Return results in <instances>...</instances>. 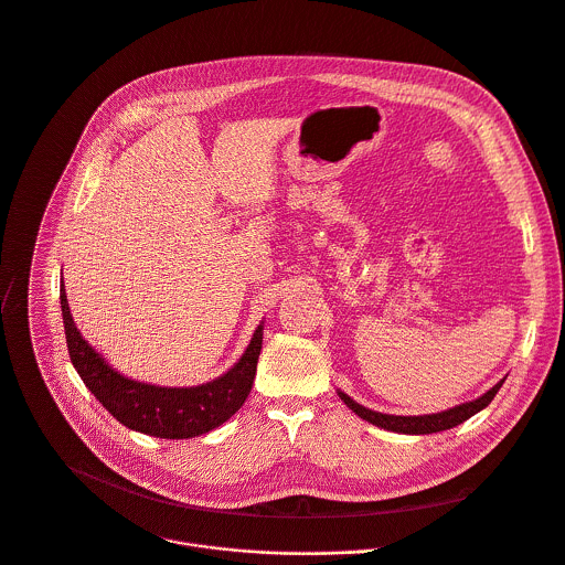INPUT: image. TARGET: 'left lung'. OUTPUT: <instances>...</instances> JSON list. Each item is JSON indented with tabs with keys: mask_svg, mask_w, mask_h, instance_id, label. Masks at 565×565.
I'll return each mask as SVG.
<instances>
[{
	"mask_svg": "<svg viewBox=\"0 0 565 565\" xmlns=\"http://www.w3.org/2000/svg\"><path fill=\"white\" fill-rule=\"evenodd\" d=\"M505 382L499 380L490 391H486L481 397L472 399V402H463L455 408H448V411H441V413H433V415H413V417H406V415H386V413H377V411H371L358 402H353L347 393L338 391L340 399L355 413L360 415L362 419L380 426V428H386V430H393V433H404V435H428V433H439V430H446V428H452L461 422H466L468 417H472L475 413H479L481 408H486L492 397L497 395V391L501 388V384Z\"/></svg>",
	"mask_w": 565,
	"mask_h": 565,
	"instance_id": "obj_1",
	"label": "left lung"
}]
</instances>
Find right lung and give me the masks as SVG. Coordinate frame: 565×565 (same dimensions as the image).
Segmentation results:
<instances>
[{"label": "right lung", "mask_w": 565, "mask_h": 565, "mask_svg": "<svg viewBox=\"0 0 565 565\" xmlns=\"http://www.w3.org/2000/svg\"><path fill=\"white\" fill-rule=\"evenodd\" d=\"M71 360L84 384L124 426L163 439H188L227 422L247 399L263 349V324L243 358L221 377L188 388H168L130 380L115 371L77 331L64 280L60 289Z\"/></svg>", "instance_id": "obj_1"}]
</instances>
